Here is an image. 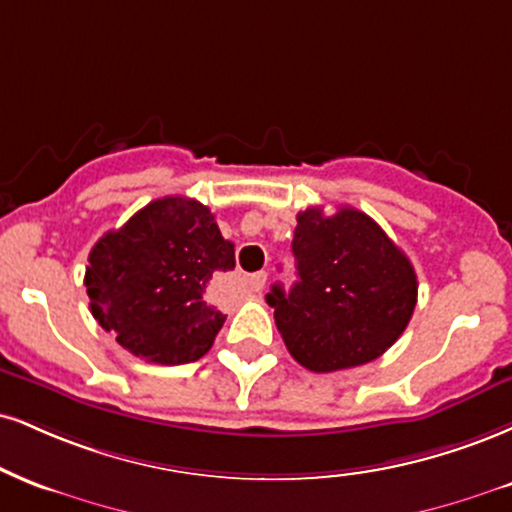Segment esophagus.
<instances>
[{"mask_svg": "<svg viewBox=\"0 0 512 512\" xmlns=\"http://www.w3.org/2000/svg\"><path fill=\"white\" fill-rule=\"evenodd\" d=\"M264 283H267V274L257 272V274H252L250 279H248V288H250L252 293H260L262 288H264Z\"/></svg>", "mask_w": 512, "mask_h": 512, "instance_id": "1", "label": "esophagus"}]
</instances>
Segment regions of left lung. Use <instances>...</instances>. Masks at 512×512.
I'll return each mask as SVG.
<instances>
[{
    "instance_id": "left-lung-1",
    "label": "left lung",
    "mask_w": 512,
    "mask_h": 512,
    "mask_svg": "<svg viewBox=\"0 0 512 512\" xmlns=\"http://www.w3.org/2000/svg\"><path fill=\"white\" fill-rule=\"evenodd\" d=\"M298 281L272 286L276 329L295 362L338 372L384 355L408 326L417 274L384 229L355 207L298 214L293 236Z\"/></svg>"
}]
</instances>
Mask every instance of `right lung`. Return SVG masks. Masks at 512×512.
<instances>
[{
	"instance_id": "obj_1",
	"label": "right lung",
	"mask_w": 512,
	"mask_h": 512,
	"mask_svg": "<svg viewBox=\"0 0 512 512\" xmlns=\"http://www.w3.org/2000/svg\"><path fill=\"white\" fill-rule=\"evenodd\" d=\"M85 267L90 312L128 353L186 365L212 348L226 315L207 300L236 267L214 214L190 197H162L104 233Z\"/></svg>"
}]
</instances>
